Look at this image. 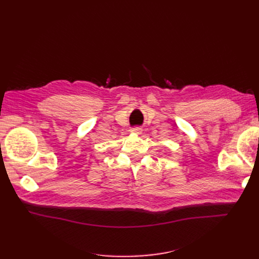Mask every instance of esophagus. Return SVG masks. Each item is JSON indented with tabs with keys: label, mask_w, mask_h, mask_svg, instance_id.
Instances as JSON below:
<instances>
[{
	"label": "esophagus",
	"mask_w": 259,
	"mask_h": 259,
	"mask_svg": "<svg viewBox=\"0 0 259 259\" xmlns=\"http://www.w3.org/2000/svg\"><path fill=\"white\" fill-rule=\"evenodd\" d=\"M142 131H143V129H142V127H140V126H137V127H134V128H132V132H135V133H142Z\"/></svg>",
	"instance_id": "34e87169"
}]
</instances>
